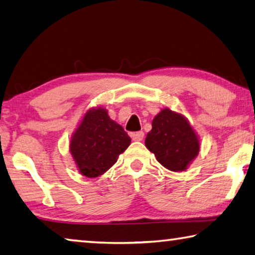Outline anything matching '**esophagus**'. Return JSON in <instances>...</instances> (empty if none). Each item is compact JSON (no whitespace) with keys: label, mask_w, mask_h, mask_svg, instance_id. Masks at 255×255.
Masks as SVG:
<instances>
[{"label":"esophagus","mask_w":255,"mask_h":255,"mask_svg":"<svg viewBox=\"0 0 255 255\" xmlns=\"http://www.w3.org/2000/svg\"><path fill=\"white\" fill-rule=\"evenodd\" d=\"M130 136L134 140H142L144 138V132L143 131H136V132H132Z\"/></svg>","instance_id":"obj_1"}]
</instances>
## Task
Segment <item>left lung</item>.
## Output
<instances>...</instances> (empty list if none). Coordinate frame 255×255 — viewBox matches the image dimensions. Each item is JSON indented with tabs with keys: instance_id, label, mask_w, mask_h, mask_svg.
Wrapping results in <instances>:
<instances>
[{
	"instance_id": "left-lung-1",
	"label": "left lung",
	"mask_w": 255,
	"mask_h": 255,
	"mask_svg": "<svg viewBox=\"0 0 255 255\" xmlns=\"http://www.w3.org/2000/svg\"><path fill=\"white\" fill-rule=\"evenodd\" d=\"M145 146L171 171H184L200 151L199 138L187 119L170 109L154 117Z\"/></svg>"
}]
</instances>
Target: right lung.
<instances>
[{
    "label": "right lung",
    "mask_w": 255,
    "mask_h": 255,
    "mask_svg": "<svg viewBox=\"0 0 255 255\" xmlns=\"http://www.w3.org/2000/svg\"><path fill=\"white\" fill-rule=\"evenodd\" d=\"M124 128L110 119L104 108L85 113L70 142V153L82 175L94 178L103 175L130 145Z\"/></svg>",
    "instance_id": "right-lung-1"
}]
</instances>
